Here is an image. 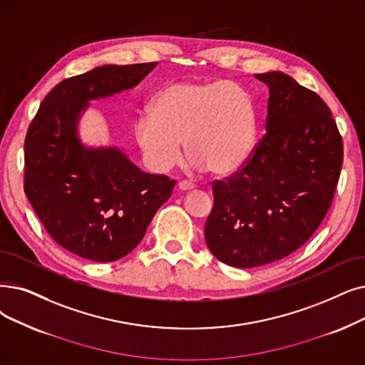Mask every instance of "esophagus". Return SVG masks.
<instances>
[{"label": "esophagus", "mask_w": 365, "mask_h": 365, "mask_svg": "<svg viewBox=\"0 0 365 365\" xmlns=\"http://www.w3.org/2000/svg\"><path fill=\"white\" fill-rule=\"evenodd\" d=\"M178 187H179V191H182V192H187V191H192L195 186L192 183H189V182H180L178 185Z\"/></svg>", "instance_id": "1"}]
</instances>
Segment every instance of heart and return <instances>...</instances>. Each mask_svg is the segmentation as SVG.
<instances>
[{
  "mask_svg": "<svg viewBox=\"0 0 365 365\" xmlns=\"http://www.w3.org/2000/svg\"><path fill=\"white\" fill-rule=\"evenodd\" d=\"M146 167L168 173L185 149L194 170L216 176L239 170L255 141V112L250 95L239 83L178 81L158 91L133 126Z\"/></svg>",
  "mask_w": 365,
  "mask_h": 365,
  "instance_id": "obj_1",
  "label": "heart"
}]
</instances>
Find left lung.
<instances>
[{"label":"left lung","instance_id":"obj_1","mask_svg":"<svg viewBox=\"0 0 365 365\" xmlns=\"http://www.w3.org/2000/svg\"><path fill=\"white\" fill-rule=\"evenodd\" d=\"M268 88L265 135L250 160L213 183L204 227L213 255L235 268L279 261L325 217L343 164V141L318 93L282 71L255 74Z\"/></svg>","mask_w":365,"mask_h":365}]
</instances>
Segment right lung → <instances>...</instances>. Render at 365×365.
<instances>
[{"mask_svg":"<svg viewBox=\"0 0 365 365\" xmlns=\"http://www.w3.org/2000/svg\"><path fill=\"white\" fill-rule=\"evenodd\" d=\"M158 62L101 66L58 83L25 138V194L52 239L95 262L123 258L143 240L176 185L140 170L116 146L85 145L78 126L91 101L135 88Z\"/></svg>","mask_w":365,"mask_h":365,"instance_id":"obj_1","label":"right lung"}]
</instances>
